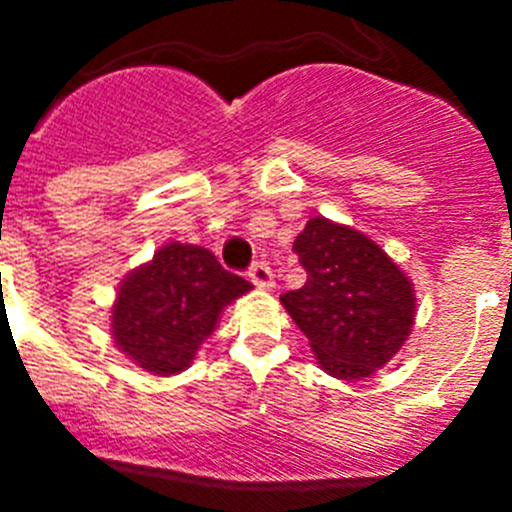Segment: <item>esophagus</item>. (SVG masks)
Instances as JSON below:
<instances>
[{"label":"esophagus","mask_w":512,"mask_h":512,"mask_svg":"<svg viewBox=\"0 0 512 512\" xmlns=\"http://www.w3.org/2000/svg\"><path fill=\"white\" fill-rule=\"evenodd\" d=\"M248 277H251V282L261 289L274 287V274H271V269L266 261H256V264L248 269Z\"/></svg>","instance_id":"1"}]
</instances>
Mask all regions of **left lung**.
Masks as SVG:
<instances>
[{
  "mask_svg": "<svg viewBox=\"0 0 512 512\" xmlns=\"http://www.w3.org/2000/svg\"><path fill=\"white\" fill-rule=\"evenodd\" d=\"M292 251L307 282L282 305L330 377L359 382L382 369L408 341L415 289L400 266L359 230L310 217Z\"/></svg>",
  "mask_w": 512,
  "mask_h": 512,
  "instance_id": "left-lung-1",
  "label": "left lung"
}]
</instances>
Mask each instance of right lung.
<instances>
[{"label": "right lung", "mask_w": 512, "mask_h": 512, "mask_svg": "<svg viewBox=\"0 0 512 512\" xmlns=\"http://www.w3.org/2000/svg\"><path fill=\"white\" fill-rule=\"evenodd\" d=\"M253 284L220 266L207 248L166 243L122 279L112 338L140 369L169 377L192 364L225 305Z\"/></svg>", "instance_id": "right-lung-1"}]
</instances>
